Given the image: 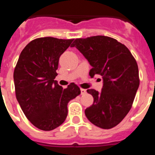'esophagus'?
<instances>
[{"mask_svg":"<svg viewBox=\"0 0 155 155\" xmlns=\"http://www.w3.org/2000/svg\"><path fill=\"white\" fill-rule=\"evenodd\" d=\"M80 91H81V95H84V94L86 93V89H81Z\"/></svg>","mask_w":155,"mask_h":155,"instance_id":"1","label":"esophagus"}]
</instances>
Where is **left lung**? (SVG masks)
<instances>
[{
  "label": "left lung",
  "mask_w": 155,
  "mask_h": 155,
  "mask_svg": "<svg viewBox=\"0 0 155 155\" xmlns=\"http://www.w3.org/2000/svg\"><path fill=\"white\" fill-rule=\"evenodd\" d=\"M76 47L92 66L89 76H101L102 91L88 89L93 104L85 110L93 125L104 129L116 126L126 116L139 86L136 60L125 45L105 36L76 39Z\"/></svg>",
  "instance_id": "left-lung-1"
}]
</instances>
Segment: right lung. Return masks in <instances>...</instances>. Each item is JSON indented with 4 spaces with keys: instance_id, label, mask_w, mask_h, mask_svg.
<instances>
[{
    "instance_id": "right-lung-1",
    "label": "right lung",
    "mask_w": 155,
    "mask_h": 155,
    "mask_svg": "<svg viewBox=\"0 0 155 155\" xmlns=\"http://www.w3.org/2000/svg\"><path fill=\"white\" fill-rule=\"evenodd\" d=\"M73 39L41 37L24 47L14 72L17 102L27 119L37 128L51 131L61 125L68 114V102L80 94L71 83L66 89L54 80L59 59Z\"/></svg>"
}]
</instances>
